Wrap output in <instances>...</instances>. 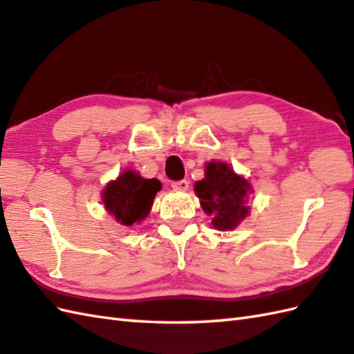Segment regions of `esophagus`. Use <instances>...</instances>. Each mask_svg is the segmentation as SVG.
<instances>
[{"label": "esophagus", "mask_w": 354, "mask_h": 354, "mask_svg": "<svg viewBox=\"0 0 354 354\" xmlns=\"http://www.w3.org/2000/svg\"><path fill=\"white\" fill-rule=\"evenodd\" d=\"M171 189L173 190H187L189 189V181H185V179H183V181H178V183H171Z\"/></svg>", "instance_id": "34e87169"}]
</instances>
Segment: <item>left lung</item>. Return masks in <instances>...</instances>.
<instances>
[{
  "label": "left lung",
  "mask_w": 354,
  "mask_h": 354,
  "mask_svg": "<svg viewBox=\"0 0 354 354\" xmlns=\"http://www.w3.org/2000/svg\"><path fill=\"white\" fill-rule=\"evenodd\" d=\"M204 173V178L195 183L199 204L212 216V225L216 230L232 232L250 213L247 203L253 187L247 178L223 161L207 162Z\"/></svg>",
  "instance_id": "1"
}]
</instances>
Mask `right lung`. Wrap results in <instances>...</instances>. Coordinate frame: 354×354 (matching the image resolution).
Returning a JSON list of instances; mask_svg holds the SVG:
<instances>
[{
  "label": "right lung",
  "mask_w": 354,
  "mask_h": 354,
  "mask_svg": "<svg viewBox=\"0 0 354 354\" xmlns=\"http://www.w3.org/2000/svg\"><path fill=\"white\" fill-rule=\"evenodd\" d=\"M161 187L156 178L145 179L140 171L127 169L104 187L101 193L104 209L121 225L140 224L149 216Z\"/></svg>",
  "instance_id": "1"
}]
</instances>
